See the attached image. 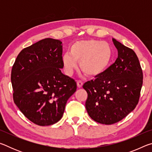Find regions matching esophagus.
Returning a JSON list of instances; mask_svg holds the SVG:
<instances>
[{
  "label": "esophagus",
  "instance_id": "esophagus-1",
  "mask_svg": "<svg viewBox=\"0 0 152 152\" xmlns=\"http://www.w3.org/2000/svg\"><path fill=\"white\" fill-rule=\"evenodd\" d=\"M76 83H77V86H78V88H81L82 85H83V82H82L81 80H77Z\"/></svg>",
  "mask_w": 152,
  "mask_h": 152
}]
</instances>
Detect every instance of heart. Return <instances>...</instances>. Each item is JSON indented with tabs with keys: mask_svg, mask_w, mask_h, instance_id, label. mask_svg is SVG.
Masks as SVG:
<instances>
[{
	"mask_svg": "<svg viewBox=\"0 0 152 152\" xmlns=\"http://www.w3.org/2000/svg\"><path fill=\"white\" fill-rule=\"evenodd\" d=\"M112 56V49L107 42L93 39L78 41L71 45L70 53L63 56L62 62L68 74H72L79 62L82 72L94 77L104 72Z\"/></svg>",
	"mask_w": 152,
	"mask_h": 152,
	"instance_id": "obj_1",
	"label": "heart"
}]
</instances>
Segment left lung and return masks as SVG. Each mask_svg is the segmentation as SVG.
<instances>
[{"instance_id":"8db88e82","label":"left lung","mask_w":152,"mask_h":152,"mask_svg":"<svg viewBox=\"0 0 152 152\" xmlns=\"http://www.w3.org/2000/svg\"><path fill=\"white\" fill-rule=\"evenodd\" d=\"M113 42L118 51L116 61L82 86L88 94L85 105L89 116L105 125L120 121L135 109L143 84L142 69L135 51L116 39Z\"/></svg>"}]
</instances>
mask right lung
Segmentation results:
<instances>
[{
  "label": "right lung",
  "mask_w": 152,
  "mask_h": 152,
  "mask_svg": "<svg viewBox=\"0 0 152 152\" xmlns=\"http://www.w3.org/2000/svg\"><path fill=\"white\" fill-rule=\"evenodd\" d=\"M61 43L51 38L40 40L20 51L12 66L14 102L36 125L59 121L67 101L76 91L75 80L61 72Z\"/></svg>",
  "instance_id": "obj_1"
}]
</instances>
